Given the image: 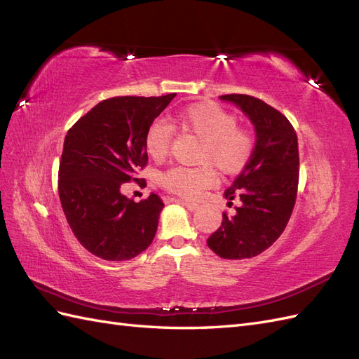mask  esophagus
<instances>
[{
    "label": "esophagus",
    "instance_id": "obj_1",
    "mask_svg": "<svg viewBox=\"0 0 359 359\" xmlns=\"http://www.w3.org/2000/svg\"><path fill=\"white\" fill-rule=\"evenodd\" d=\"M177 202H180V203H182L184 206H186L187 210H190V211H196L198 208H199V205L198 203H194V202H190V201H181V199H178Z\"/></svg>",
    "mask_w": 359,
    "mask_h": 359
}]
</instances>
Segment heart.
<instances>
[{
  "instance_id": "heart-1",
  "label": "heart",
  "mask_w": 359,
  "mask_h": 359,
  "mask_svg": "<svg viewBox=\"0 0 359 359\" xmlns=\"http://www.w3.org/2000/svg\"><path fill=\"white\" fill-rule=\"evenodd\" d=\"M175 123L184 130L203 140L201 161L214 163L224 173L241 172L253 154V139L244 130L238 128V119L211 103L193 104L181 111ZM172 142V128L163 121H154L147 130V154L160 161L169 153ZM219 178L211 165L199 168L173 166L163 173L160 182L169 191L186 199H199L214 187Z\"/></svg>"
}]
</instances>
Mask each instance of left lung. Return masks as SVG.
Listing matches in <instances>:
<instances>
[{"mask_svg":"<svg viewBox=\"0 0 359 359\" xmlns=\"http://www.w3.org/2000/svg\"><path fill=\"white\" fill-rule=\"evenodd\" d=\"M248 116L256 144L247 166L224 191L238 198L235 215L223 212L222 226L206 244L223 259H248L260 255L283 233L295 206L299 154L298 137L289 119L273 106L245 94L220 95Z\"/></svg>","mask_w":359,"mask_h":359,"instance_id":"left-lung-1","label":"left lung"}]
</instances>
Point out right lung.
Here are the masks:
<instances>
[{"label": "right lung", "mask_w": 359, "mask_h": 359, "mask_svg": "<svg viewBox=\"0 0 359 359\" xmlns=\"http://www.w3.org/2000/svg\"><path fill=\"white\" fill-rule=\"evenodd\" d=\"M177 94L114 97L95 104L64 139L58 172L62 211L78 241L104 260H128L153 243L165 203L121 193L148 161L145 135Z\"/></svg>", "instance_id": "1"}]
</instances>
